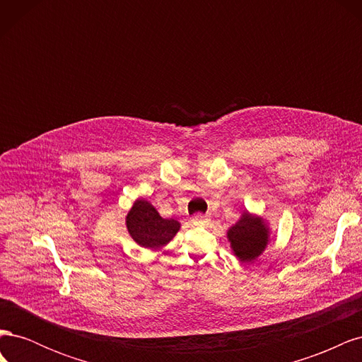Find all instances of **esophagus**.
Wrapping results in <instances>:
<instances>
[{
  "label": "esophagus",
  "mask_w": 362,
  "mask_h": 362,
  "mask_svg": "<svg viewBox=\"0 0 362 362\" xmlns=\"http://www.w3.org/2000/svg\"><path fill=\"white\" fill-rule=\"evenodd\" d=\"M190 222H192L193 225H196V226H204V225H206L208 222H210V217L205 216V214H194V216L190 218Z\"/></svg>",
  "instance_id": "34e87169"
}]
</instances>
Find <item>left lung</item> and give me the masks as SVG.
<instances>
[{
    "instance_id": "obj_1",
    "label": "left lung",
    "mask_w": 362,
    "mask_h": 362,
    "mask_svg": "<svg viewBox=\"0 0 362 362\" xmlns=\"http://www.w3.org/2000/svg\"><path fill=\"white\" fill-rule=\"evenodd\" d=\"M226 237L234 255L242 262H252L266 250L270 228L262 217L243 211L238 222L228 229Z\"/></svg>"
}]
</instances>
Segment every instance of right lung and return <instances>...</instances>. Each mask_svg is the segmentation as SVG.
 I'll return each mask as SVG.
<instances>
[{
  "label": "right lung",
  "instance_id": "right-lung-1",
  "mask_svg": "<svg viewBox=\"0 0 362 362\" xmlns=\"http://www.w3.org/2000/svg\"><path fill=\"white\" fill-rule=\"evenodd\" d=\"M125 223L131 238L139 246L151 250L166 246L181 228L178 221L163 218L154 205L140 198L131 206Z\"/></svg>",
  "mask_w": 362,
  "mask_h": 362
}]
</instances>
